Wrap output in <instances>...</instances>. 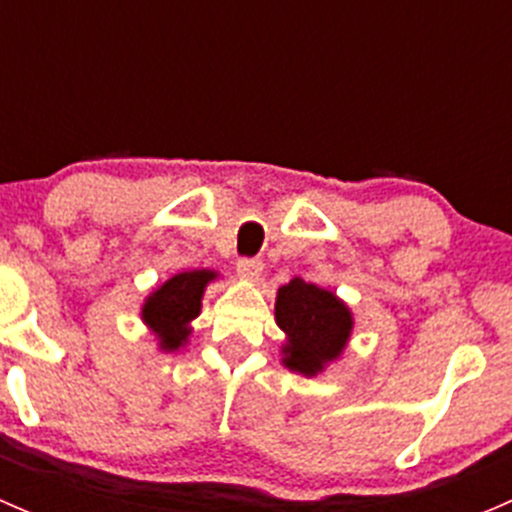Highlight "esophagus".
Wrapping results in <instances>:
<instances>
[{
	"label": "esophagus",
	"mask_w": 512,
	"mask_h": 512,
	"mask_svg": "<svg viewBox=\"0 0 512 512\" xmlns=\"http://www.w3.org/2000/svg\"><path fill=\"white\" fill-rule=\"evenodd\" d=\"M262 260H257V257H240L237 260V272H240V277H245V280L250 282H257L262 275Z\"/></svg>",
	"instance_id": "34e87169"
}]
</instances>
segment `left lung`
<instances>
[{"instance_id":"1","label":"left lung","mask_w":512,"mask_h":512,"mask_svg":"<svg viewBox=\"0 0 512 512\" xmlns=\"http://www.w3.org/2000/svg\"><path fill=\"white\" fill-rule=\"evenodd\" d=\"M277 327L287 334L285 366L314 376L342 354L352 334V312L334 292L294 277L280 287L275 302Z\"/></svg>"}]
</instances>
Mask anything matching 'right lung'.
<instances>
[{"mask_svg":"<svg viewBox=\"0 0 512 512\" xmlns=\"http://www.w3.org/2000/svg\"><path fill=\"white\" fill-rule=\"evenodd\" d=\"M210 280H215L210 270L180 272L146 299L141 317L158 334L160 349L175 352L183 347L190 334L188 324L200 314V299Z\"/></svg>","mask_w":512,"mask_h":512,"instance_id":"obj_1","label":"right lung"}]
</instances>
